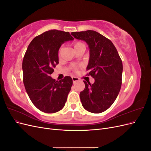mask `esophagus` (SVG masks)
Wrapping results in <instances>:
<instances>
[{"label":"esophagus","mask_w":151,"mask_h":151,"mask_svg":"<svg viewBox=\"0 0 151 151\" xmlns=\"http://www.w3.org/2000/svg\"><path fill=\"white\" fill-rule=\"evenodd\" d=\"M72 81H73V83H76V82H77L79 80L78 77H72Z\"/></svg>","instance_id":"34e87169"}]
</instances>
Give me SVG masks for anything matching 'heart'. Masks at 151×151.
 Returning <instances> with one entry per match:
<instances>
[{
    "instance_id": "obj_1",
    "label": "heart",
    "mask_w": 151,
    "mask_h": 151,
    "mask_svg": "<svg viewBox=\"0 0 151 151\" xmlns=\"http://www.w3.org/2000/svg\"><path fill=\"white\" fill-rule=\"evenodd\" d=\"M73 47H74V50H76V49L79 48L80 47H84L85 48L84 45L83 43H81L80 42H76L73 43ZM62 47H60V48H59L58 51V55H60V53L62 52ZM76 68H77L76 67H74V69H76Z\"/></svg>"
}]
</instances>
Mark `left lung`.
I'll use <instances>...</instances> for the list:
<instances>
[{
	"mask_svg": "<svg viewBox=\"0 0 151 151\" xmlns=\"http://www.w3.org/2000/svg\"><path fill=\"white\" fill-rule=\"evenodd\" d=\"M71 35L88 43L90 57L87 75L95 80L93 84L84 81L85 88L80 93L82 105L91 113H102L111 106L120 91L123 72L121 58L111 40L96 31L72 32Z\"/></svg>",
	"mask_w": 151,
	"mask_h": 151,
	"instance_id": "left-lung-1",
	"label": "left lung"
}]
</instances>
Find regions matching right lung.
<instances>
[{"label":"right lung","instance_id":"add662e5","mask_svg":"<svg viewBox=\"0 0 151 151\" xmlns=\"http://www.w3.org/2000/svg\"><path fill=\"white\" fill-rule=\"evenodd\" d=\"M68 32L52 29L31 41L22 60L23 83L31 102L40 111L56 113L64 107L72 79L60 81L50 77L58 63V51L62 43L73 40Z\"/></svg>","mask_w":151,"mask_h":151}]
</instances>
